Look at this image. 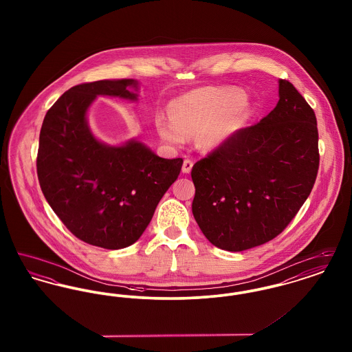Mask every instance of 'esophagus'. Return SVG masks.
<instances>
[{"label":"esophagus","instance_id":"esophagus-1","mask_svg":"<svg viewBox=\"0 0 352 352\" xmlns=\"http://www.w3.org/2000/svg\"><path fill=\"white\" fill-rule=\"evenodd\" d=\"M192 165H194V162L191 160H184V165H182V171H184V174H188L191 171Z\"/></svg>","mask_w":352,"mask_h":352}]
</instances>
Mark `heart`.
Instances as JSON below:
<instances>
[{"instance_id":"heart-1","label":"heart","mask_w":352,"mask_h":352,"mask_svg":"<svg viewBox=\"0 0 352 352\" xmlns=\"http://www.w3.org/2000/svg\"><path fill=\"white\" fill-rule=\"evenodd\" d=\"M250 108V101L239 89L201 88L173 101L171 116L158 113L155 128L161 138L171 145H184L187 137L201 135L204 146L218 148L243 125Z\"/></svg>"}]
</instances>
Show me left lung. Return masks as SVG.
<instances>
[{"label":"left lung","instance_id":"left-lung-1","mask_svg":"<svg viewBox=\"0 0 352 352\" xmlns=\"http://www.w3.org/2000/svg\"><path fill=\"white\" fill-rule=\"evenodd\" d=\"M278 98L269 115L234 132L191 170L194 218L220 250H251L281 234L316 182V113L287 80H278Z\"/></svg>","mask_w":352,"mask_h":352}]
</instances>
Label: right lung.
Masks as SVG:
<instances>
[{
  "mask_svg": "<svg viewBox=\"0 0 352 352\" xmlns=\"http://www.w3.org/2000/svg\"><path fill=\"white\" fill-rule=\"evenodd\" d=\"M137 91L134 79L75 85L47 111L39 134L36 173L46 201L78 239L104 250L140 239L184 164L138 140L108 145L92 133L87 113L98 96L137 101Z\"/></svg>",
  "mask_w": 352,
  "mask_h": 352,
  "instance_id": "obj_1",
  "label": "right lung"
}]
</instances>
